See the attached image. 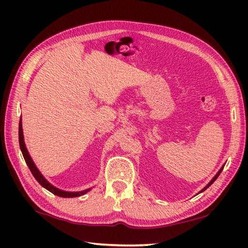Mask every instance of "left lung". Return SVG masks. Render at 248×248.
Listing matches in <instances>:
<instances>
[{
	"mask_svg": "<svg viewBox=\"0 0 248 248\" xmlns=\"http://www.w3.org/2000/svg\"><path fill=\"white\" fill-rule=\"evenodd\" d=\"M222 170H223V167H222V169H221V170H219V171H217V175H216V176H215V177H213V179H212V180H211V182H210V183H209V184H208V185H207V186H205V187H204V188H203V189H202V190H201V191H204V190H205V189H207V188H208V187H209V186H211V185H212V184H213V182H215V180H216V179H217V177H219V175H220V174H221V171H222Z\"/></svg>",
	"mask_w": 248,
	"mask_h": 248,
	"instance_id": "obj_1",
	"label": "left lung"
}]
</instances>
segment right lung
Returning a JSON list of instances; mask_svg holds the SVG:
<instances>
[{"label": "right lung", "instance_id": "right-lung-1", "mask_svg": "<svg viewBox=\"0 0 248 248\" xmlns=\"http://www.w3.org/2000/svg\"><path fill=\"white\" fill-rule=\"evenodd\" d=\"M18 139H19V146H20V150H22V153H23V156L25 158V162H26L27 166L29 167V170H31V174L33 175V177L37 179V182H38L41 186L45 187L46 189H48L50 192H52V194L57 195L59 197H62V198H73V197H79L84 194H86L87 190H83V191H77V192H69V191H63V190H60L58 189V188L53 187L51 184H49L47 180L45 179V177L43 175L40 174V171L37 169L36 165L33 164L32 159L31 157V155L28 154V151L26 149V146H25L24 143V136H23V128H22V123L19 121V128H18Z\"/></svg>", "mask_w": 248, "mask_h": 248}]
</instances>
